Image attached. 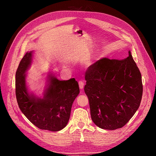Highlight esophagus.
Returning <instances> with one entry per match:
<instances>
[{
  "mask_svg": "<svg viewBox=\"0 0 156 156\" xmlns=\"http://www.w3.org/2000/svg\"><path fill=\"white\" fill-rule=\"evenodd\" d=\"M78 84H79V87L81 89H82L84 87V82L82 81V80H80V81L78 82Z\"/></svg>",
  "mask_w": 156,
  "mask_h": 156,
  "instance_id": "obj_1",
  "label": "esophagus"
}]
</instances>
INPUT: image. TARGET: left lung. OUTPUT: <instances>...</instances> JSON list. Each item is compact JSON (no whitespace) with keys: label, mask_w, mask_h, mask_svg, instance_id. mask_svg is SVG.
Listing matches in <instances>:
<instances>
[{"label":"left lung","mask_w":156,"mask_h":156,"mask_svg":"<svg viewBox=\"0 0 156 156\" xmlns=\"http://www.w3.org/2000/svg\"><path fill=\"white\" fill-rule=\"evenodd\" d=\"M122 60L103 58L85 74L84 91L93 122L114 130L126 125L138 109L143 95L141 74L130 51Z\"/></svg>","instance_id":"left-lung-1"}]
</instances>
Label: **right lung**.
I'll list each match as a JSON object with an SVG mask.
<instances>
[{"instance_id":"1","label":"right lung","mask_w":156,"mask_h":156,"mask_svg":"<svg viewBox=\"0 0 156 156\" xmlns=\"http://www.w3.org/2000/svg\"><path fill=\"white\" fill-rule=\"evenodd\" d=\"M32 52L24 55L16 74V94L19 107L34 125L41 129L57 132L66 126L74 100L80 93L74 78L58 80L52 76L43 98L28 93L24 74L32 62Z\"/></svg>"}]
</instances>
